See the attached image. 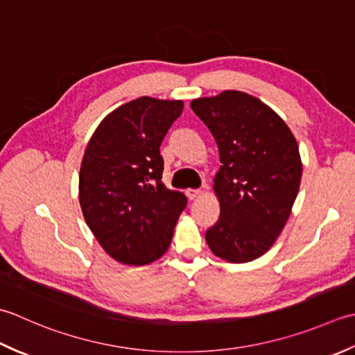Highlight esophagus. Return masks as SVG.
<instances>
[{"label": "esophagus", "mask_w": 355, "mask_h": 355, "mask_svg": "<svg viewBox=\"0 0 355 355\" xmlns=\"http://www.w3.org/2000/svg\"><path fill=\"white\" fill-rule=\"evenodd\" d=\"M185 194H187V198L190 199V200H194V199H198L200 194H202V191L200 190H187L185 191Z\"/></svg>", "instance_id": "esophagus-1"}]
</instances>
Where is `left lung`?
Listing matches in <instances>:
<instances>
[{
  "label": "left lung",
  "mask_w": 355,
  "mask_h": 355,
  "mask_svg": "<svg viewBox=\"0 0 355 355\" xmlns=\"http://www.w3.org/2000/svg\"><path fill=\"white\" fill-rule=\"evenodd\" d=\"M190 105L214 136L222 164L213 185L220 216L205 241L227 262H251L272 247L291 214L302 179L297 141L248 93L225 90Z\"/></svg>",
  "instance_id": "obj_1"
}]
</instances>
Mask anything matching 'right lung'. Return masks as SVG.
<instances>
[{"instance_id": "right-lung-1", "label": "right lung", "mask_w": 355, "mask_h": 355, "mask_svg": "<svg viewBox=\"0 0 355 355\" xmlns=\"http://www.w3.org/2000/svg\"><path fill=\"white\" fill-rule=\"evenodd\" d=\"M182 110V101H130L101 121L85 148L79 171L84 219L107 254L124 265L162 257L187 205L184 193L162 182L159 150Z\"/></svg>"}]
</instances>
